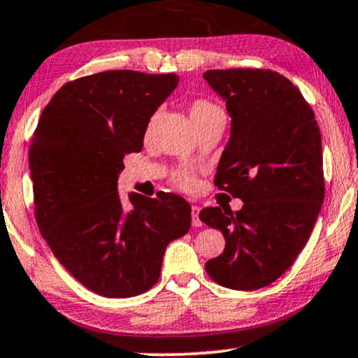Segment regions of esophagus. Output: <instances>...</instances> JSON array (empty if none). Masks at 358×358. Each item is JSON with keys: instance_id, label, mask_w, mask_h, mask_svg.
<instances>
[{"instance_id": "34e87169", "label": "esophagus", "mask_w": 358, "mask_h": 358, "mask_svg": "<svg viewBox=\"0 0 358 358\" xmlns=\"http://www.w3.org/2000/svg\"><path fill=\"white\" fill-rule=\"evenodd\" d=\"M192 223L193 226H201V220H200V206L193 205L192 206Z\"/></svg>"}]
</instances>
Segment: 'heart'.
Returning <instances> with one entry per match:
<instances>
[{
    "label": "heart",
    "instance_id": "b5f03b06",
    "mask_svg": "<svg viewBox=\"0 0 358 358\" xmlns=\"http://www.w3.org/2000/svg\"><path fill=\"white\" fill-rule=\"evenodd\" d=\"M188 114H189V119L193 120L194 127L198 129V127L206 124L208 120L213 119V117L221 115L223 112H221V108L216 106V103H213L211 101H206V99H196V101H193L192 103H189ZM153 120H155V117H152V119L148 120L147 132L152 129ZM170 182L173 183L176 188H182V189H193L194 188V176H193V173H189V171H187V170L173 171Z\"/></svg>",
    "mask_w": 358,
    "mask_h": 358
}]
</instances>
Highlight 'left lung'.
Masks as SVG:
<instances>
[{"label":"left lung","instance_id":"1","mask_svg":"<svg viewBox=\"0 0 358 358\" xmlns=\"http://www.w3.org/2000/svg\"><path fill=\"white\" fill-rule=\"evenodd\" d=\"M226 101L231 137L215 185L243 208H205L203 223L223 233V255L205 264L234 291L273 284L309 239L324 201L322 140L301 90L269 69H213L203 74Z\"/></svg>","mask_w":358,"mask_h":358}]
</instances>
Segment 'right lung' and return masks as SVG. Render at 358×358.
Returning a JSON list of instances; mask_svg holds the SVG:
<instances>
[{
    "instance_id": "right-lung-1",
    "label": "right lung",
    "mask_w": 358,
    "mask_h": 358,
    "mask_svg": "<svg viewBox=\"0 0 358 358\" xmlns=\"http://www.w3.org/2000/svg\"><path fill=\"white\" fill-rule=\"evenodd\" d=\"M175 74L106 71L71 80L44 107L29 147L34 216L69 273L103 297L138 296L160 278L166 246L188 233L178 194L117 192L124 157L143 147L148 120Z\"/></svg>"
}]
</instances>
